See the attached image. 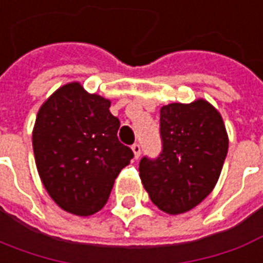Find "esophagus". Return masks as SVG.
Masks as SVG:
<instances>
[{
    "label": "esophagus",
    "instance_id": "1",
    "mask_svg": "<svg viewBox=\"0 0 263 263\" xmlns=\"http://www.w3.org/2000/svg\"><path fill=\"white\" fill-rule=\"evenodd\" d=\"M132 150H133V153H135V159H139V157H140V152H142L140 144H139V143H135V144L132 146Z\"/></svg>",
    "mask_w": 263,
    "mask_h": 263
}]
</instances>
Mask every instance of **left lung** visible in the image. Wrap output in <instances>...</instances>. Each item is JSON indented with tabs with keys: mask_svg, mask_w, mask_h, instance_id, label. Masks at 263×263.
<instances>
[{
	"mask_svg": "<svg viewBox=\"0 0 263 263\" xmlns=\"http://www.w3.org/2000/svg\"><path fill=\"white\" fill-rule=\"evenodd\" d=\"M162 152L139 163L142 183L160 211L193 209L218 182L228 155V135L218 113L204 100L160 108Z\"/></svg>",
	"mask_w": 263,
	"mask_h": 263,
	"instance_id": "1",
	"label": "left lung"
}]
</instances>
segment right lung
I'll return each instance as SVG.
<instances>
[{"mask_svg":"<svg viewBox=\"0 0 263 263\" xmlns=\"http://www.w3.org/2000/svg\"><path fill=\"white\" fill-rule=\"evenodd\" d=\"M108 108L110 100L71 83L37 114L32 149L38 173L52 200L73 215L100 211L116 177L135 156L119 142L120 120Z\"/></svg>","mask_w":263,"mask_h":263,"instance_id":"right-lung-1","label":"right lung"}]
</instances>
